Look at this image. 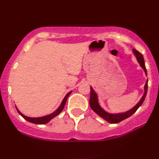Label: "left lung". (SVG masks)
<instances>
[{"instance_id":"1","label":"left lung","mask_w":159,"mask_h":159,"mask_svg":"<svg viewBox=\"0 0 159 159\" xmlns=\"http://www.w3.org/2000/svg\"><path fill=\"white\" fill-rule=\"evenodd\" d=\"M133 52H134V55H135L137 60H138V63H140V66L143 68V69L145 72L146 75H147V69H146L145 64H144V60H143V57L139 52L135 50V49H133ZM147 87H148V81H147L145 84V86H144V93L143 96H142V98H140V100L139 101L137 105L134 106L133 108L131 109V110L126 111L125 113H121V114H109L105 111V110H103L100 105H98V98H97V95H96L95 91L93 90V89L92 87H90V105L92 108V110L96 112L98 116H101L102 118H103L104 120H105L106 121L110 123H118L120 122L123 121L126 118L129 117L130 116L134 114V113L136 112V111L139 108V107L142 105L144 99H145L146 96H147Z\"/></svg>"}]
</instances>
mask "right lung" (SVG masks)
Listing matches in <instances>:
<instances>
[{
    "label": "right lung",
    "mask_w": 159,
    "mask_h": 159,
    "mask_svg": "<svg viewBox=\"0 0 159 159\" xmlns=\"http://www.w3.org/2000/svg\"><path fill=\"white\" fill-rule=\"evenodd\" d=\"M71 93H72V91H70V92L68 93L66 95L64 98H63V100L62 101L61 105H60V107H58V108L54 112H53L52 114H51L49 115H47V116H41V117H28V116H25V115H23L22 114H21V113L20 112L19 110H18L17 107H16V110H17L18 112H19V114L21 115L23 118H25L27 121L30 122V123H35V124H45V123H48L51 120L53 119L54 117H55L56 116H57V115L59 114L62 111H63V107H64V106H65V104H66V102L67 98H68V96L70 95Z\"/></svg>",
    "instance_id": "right-lung-1"
}]
</instances>
